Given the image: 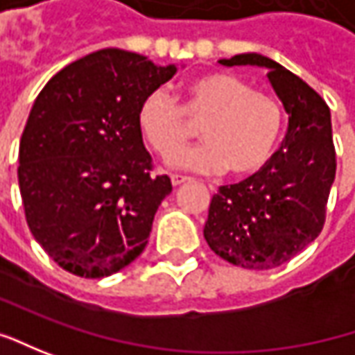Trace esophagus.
<instances>
[{"label": "esophagus", "mask_w": 355, "mask_h": 355, "mask_svg": "<svg viewBox=\"0 0 355 355\" xmlns=\"http://www.w3.org/2000/svg\"><path fill=\"white\" fill-rule=\"evenodd\" d=\"M171 182H173V187H180V184H184V182H190V178L182 177V175H173V177H171Z\"/></svg>", "instance_id": "esophagus-1"}]
</instances>
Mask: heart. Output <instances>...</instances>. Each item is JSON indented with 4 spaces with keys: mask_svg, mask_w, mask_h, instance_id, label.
Wrapping results in <instances>:
<instances>
[{
    "mask_svg": "<svg viewBox=\"0 0 355 355\" xmlns=\"http://www.w3.org/2000/svg\"><path fill=\"white\" fill-rule=\"evenodd\" d=\"M201 128L207 139L178 153ZM143 139L171 165L196 173H220L230 166L236 177L259 173L275 153L283 131V107L275 98L255 92L230 72H206L184 84L182 107L166 90L149 92L137 110Z\"/></svg>",
    "mask_w": 355,
    "mask_h": 355,
    "instance_id": "b5f03b06",
    "label": "heart"
}]
</instances>
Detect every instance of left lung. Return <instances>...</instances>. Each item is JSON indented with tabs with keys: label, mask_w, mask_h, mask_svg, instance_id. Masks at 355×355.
Masks as SVG:
<instances>
[{
	"label": "left lung",
	"mask_w": 355,
	"mask_h": 355,
	"mask_svg": "<svg viewBox=\"0 0 355 355\" xmlns=\"http://www.w3.org/2000/svg\"><path fill=\"white\" fill-rule=\"evenodd\" d=\"M224 67H259L288 116L281 149L259 173L212 196L204 239L222 259L265 271L293 259L320 234L336 177L330 110L311 86L259 53L222 58Z\"/></svg>",
	"instance_id": "8db88e82"
}]
</instances>
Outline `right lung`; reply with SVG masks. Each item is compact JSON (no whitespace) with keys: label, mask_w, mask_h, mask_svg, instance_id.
<instances>
[{"label":"right lung","mask_w":355,"mask_h":355,"mask_svg":"<svg viewBox=\"0 0 355 355\" xmlns=\"http://www.w3.org/2000/svg\"><path fill=\"white\" fill-rule=\"evenodd\" d=\"M175 72L102 49L56 72L37 96L19 143V190L33 238L68 273L110 277L145 250L173 184L149 173L137 110Z\"/></svg>","instance_id":"1"}]
</instances>
